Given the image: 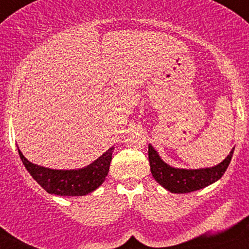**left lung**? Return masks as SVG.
Returning <instances> with one entry per match:
<instances>
[{
    "instance_id": "obj_1",
    "label": "left lung",
    "mask_w": 249,
    "mask_h": 249,
    "mask_svg": "<svg viewBox=\"0 0 249 249\" xmlns=\"http://www.w3.org/2000/svg\"><path fill=\"white\" fill-rule=\"evenodd\" d=\"M233 152L234 147L220 164L212 168L179 169L166 164L151 144H149L150 170L156 181L166 190L175 194H187L200 190L218 181L228 168Z\"/></svg>"
}]
</instances>
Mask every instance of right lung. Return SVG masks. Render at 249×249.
<instances>
[{"label":"right lung","instance_id":"right-lung-1","mask_svg":"<svg viewBox=\"0 0 249 249\" xmlns=\"http://www.w3.org/2000/svg\"><path fill=\"white\" fill-rule=\"evenodd\" d=\"M112 146L99 158L76 170H55L33 164L18 150L23 165L48 194L59 196H84L99 188L107 176L112 160Z\"/></svg>","mask_w":249,"mask_h":249}]
</instances>
